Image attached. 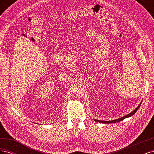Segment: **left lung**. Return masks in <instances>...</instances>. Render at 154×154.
<instances>
[{"label":"left lung","instance_id":"1","mask_svg":"<svg viewBox=\"0 0 154 154\" xmlns=\"http://www.w3.org/2000/svg\"><path fill=\"white\" fill-rule=\"evenodd\" d=\"M141 103H142V101L141 102V103L139 105V106L137 107V108H136V109L134 110L132 112H131L129 113L128 114H127V115H126V116H123V117L119 118H118V119H114V120H112V121H101V120H97V119H94V120L95 121V122H98V123H107V124H108V123H118V122H121V121H122V120L125 119V118H130V117H131V116H133V115H134L135 113L136 112L137 110L139 109V107H140Z\"/></svg>","mask_w":154,"mask_h":154}]
</instances>
